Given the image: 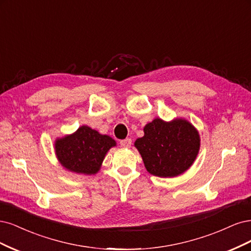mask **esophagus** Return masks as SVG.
<instances>
[{"label":"esophagus","mask_w":251,"mask_h":251,"mask_svg":"<svg viewBox=\"0 0 251 251\" xmlns=\"http://www.w3.org/2000/svg\"><path fill=\"white\" fill-rule=\"evenodd\" d=\"M120 145L122 147H124V148H129V147L131 146V139H128V137H127V139L121 141Z\"/></svg>","instance_id":"esophagus-1"}]
</instances>
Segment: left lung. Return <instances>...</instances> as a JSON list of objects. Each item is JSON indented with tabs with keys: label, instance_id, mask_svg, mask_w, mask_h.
Returning <instances> with one entry per match:
<instances>
[{
	"label": "left lung",
	"instance_id": "obj_1",
	"mask_svg": "<svg viewBox=\"0 0 251 251\" xmlns=\"http://www.w3.org/2000/svg\"><path fill=\"white\" fill-rule=\"evenodd\" d=\"M147 171L158 177L182 174L195 161L200 136L189 121L174 119L171 122L156 118L144 127V136L134 142Z\"/></svg>",
	"mask_w": 251,
	"mask_h": 251
}]
</instances>
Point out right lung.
Masks as SVG:
<instances>
[{"mask_svg":"<svg viewBox=\"0 0 251 251\" xmlns=\"http://www.w3.org/2000/svg\"><path fill=\"white\" fill-rule=\"evenodd\" d=\"M117 145L109 135L101 134L88 126L55 141V153L63 168L71 172L92 175L99 171L111 147Z\"/></svg>","mask_w":251,"mask_h":251,"instance_id":"add662e5","label":"right lung"}]
</instances>
